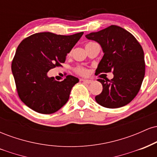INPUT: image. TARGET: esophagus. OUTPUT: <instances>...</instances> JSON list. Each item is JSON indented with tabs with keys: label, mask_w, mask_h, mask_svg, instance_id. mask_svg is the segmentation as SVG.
<instances>
[{
	"label": "esophagus",
	"mask_w": 157,
	"mask_h": 157,
	"mask_svg": "<svg viewBox=\"0 0 157 157\" xmlns=\"http://www.w3.org/2000/svg\"><path fill=\"white\" fill-rule=\"evenodd\" d=\"M81 81H82V82H84L85 83H87V84H90L91 83V82H93L92 80H86V79H82Z\"/></svg>",
	"instance_id": "34e87169"
}]
</instances>
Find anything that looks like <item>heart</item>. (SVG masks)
<instances>
[{"label": "heart", "mask_w": 157, "mask_h": 157, "mask_svg": "<svg viewBox=\"0 0 157 157\" xmlns=\"http://www.w3.org/2000/svg\"><path fill=\"white\" fill-rule=\"evenodd\" d=\"M91 44H93V42L88 43V44H86V46H89V45ZM76 71L79 74V75H86V74H87V70H86V68H84L82 67H77L76 68Z\"/></svg>", "instance_id": "1"}]
</instances>
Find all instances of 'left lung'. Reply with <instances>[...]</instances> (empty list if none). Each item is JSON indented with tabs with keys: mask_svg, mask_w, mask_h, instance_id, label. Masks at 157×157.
Returning <instances> with one entry per match:
<instances>
[{
	"mask_svg": "<svg viewBox=\"0 0 157 157\" xmlns=\"http://www.w3.org/2000/svg\"><path fill=\"white\" fill-rule=\"evenodd\" d=\"M86 37L98 43L104 54L96 73L112 71L113 74L111 81L98 79L102 91L95 97V100L109 109L126 105L136 96L145 76L141 45L130 32L115 25L88 34Z\"/></svg>",
	"mask_w": 157,
	"mask_h": 157,
	"instance_id": "left-lung-1",
	"label": "left lung"
}]
</instances>
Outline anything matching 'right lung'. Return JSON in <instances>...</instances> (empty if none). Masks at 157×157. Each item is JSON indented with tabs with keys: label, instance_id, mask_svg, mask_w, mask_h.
<instances>
[{
	"label": "right lung",
	"instance_id": "1",
	"mask_svg": "<svg viewBox=\"0 0 157 157\" xmlns=\"http://www.w3.org/2000/svg\"><path fill=\"white\" fill-rule=\"evenodd\" d=\"M83 32L72 35L40 32L25 38L16 50L12 71L18 96L33 111L44 114L55 113L67 102L72 87L79 79L68 75L57 81L48 71L66 61Z\"/></svg>",
	"mask_w": 157,
	"mask_h": 157
}]
</instances>
